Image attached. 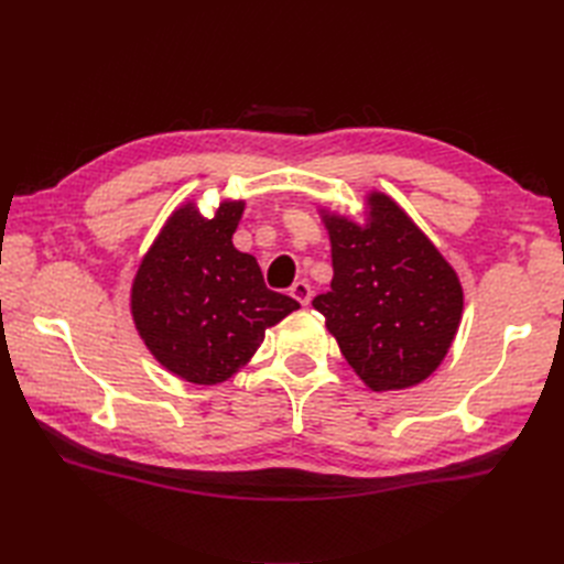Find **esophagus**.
Here are the masks:
<instances>
[{"label": "esophagus", "mask_w": 564, "mask_h": 564, "mask_svg": "<svg viewBox=\"0 0 564 564\" xmlns=\"http://www.w3.org/2000/svg\"><path fill=\"white\" fill-rule=\"evenodd\" d=\"M289 294H292L301 305H308L313 299V289L308 282H294L292 289H289Z\"/></svg>", "instance_id": "34e87169"}]
</instances>
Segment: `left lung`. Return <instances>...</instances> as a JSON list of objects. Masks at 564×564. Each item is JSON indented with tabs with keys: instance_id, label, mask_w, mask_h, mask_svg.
I'll return each mask as SVG.
<instances>
[{
	"instance_id": "8db88e82",
	"label": "left lung",
	"mask_w": 564,
	"mask_h": 564,
	"mask_svg": "<svg viewBox=\"0 0 564 564\" xmlns=\"http://www.w3.org/2000/svg\"><path fill=\"white\" fill-rule=\"evenodd\" d=\"M367 224L322 212L332 240V292L313 299L348 365L371 390L425 381L445 360L464 313L454 268L383 193Z\"/></svg>"
}]
</instances>
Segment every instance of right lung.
Segmentation results:
<instances>
[{"instance_id":"right-lung-1","label":"right lung","mask_w":564,"mask_h":564,"mask_svg":"<svg viewBox=\"0 0 564 564\" xmlns=\"http://www.w3.org/2000/svg\"><path fill=\"white\" fill-rule=\"evenodd\" d=\"M245 202H220L212 218L183 204L139 265L131 286L133 324L158 362L176 377L214 386L240 371L265 329L299 301L265 286L251 253L232 232Z\"/></svg>"}]
</instances>
